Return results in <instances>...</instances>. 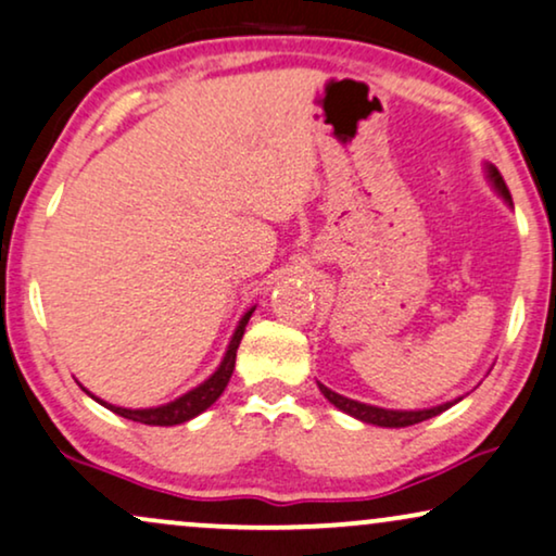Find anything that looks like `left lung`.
<instances>
[{"mask_svg":"<svg viewBox=\"0 0 556 556\" xmlns=\"http://www.w3.org/2000/svg\"><path fill=\"white\" fill-rule=\"evenodd\" d=\"M490 179H493V185L497 187V192H501L505 200L510 202V192H508V185H505V179L501 177V172H497L495 166H490ZM318 388L323 395H326L330 403H333L339 410L349 413V416L364 420V424H375V426H384V428H405V426H416L420 420H428L433 416H439V413H444L452 407L454 403H459V400H452V403H444V405H435V407H428V410H388V407H375V405H367V403H356V400H349L339 395V392L328 390L326 384L318 382Z\"/></svg>","mask_w":556,"mask_h":556,"instance_id":"obj_1","label":"left lung"}]
</instances>
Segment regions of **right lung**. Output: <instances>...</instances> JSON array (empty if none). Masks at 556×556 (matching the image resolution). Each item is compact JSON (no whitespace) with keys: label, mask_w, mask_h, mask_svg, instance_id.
<instances>
[{"label":"right lung","mask_w":556,"mask_h":556,"mask_svg":"<svg viewBox=\"0 0 556 556\" xmlns=\"http://www.w3.org/2000/svg\"><path fill=\"white\" fill-rule=\"evenodd\" d=\"M251 313H254V307H251L249 313L243 315L241 323H238L233 339H230V346L226 351V359H223L220 367L210 379L200 384V388L189 390L187 395H181L174 400V403L168 405H161V407H146V410H128V407H117V405H108V403H100L104 407H110L112 413H117V416L128 418V420H136V424H146V426H177V424H185V420L200 416L202 410H207L210 405L215 403L217 397L223 395V390H226V384L230 382V375H233V367H236V351H238V343L243 339V330H245V323H249ZM94 397V395H91ZM97 400V397H94Z\"/></svg>","instance_id":"right-lung-1"}]
</instances>
